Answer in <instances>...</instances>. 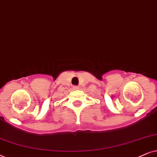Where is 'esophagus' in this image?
<instances>
[{
	"instance_id": "1",
	"label": "esophagus",
	"mask_w": 157,
	"mask_h": 157,
	"mask_svg": "<svg viewBox=\"0 0 157 157\" xmlns=\"http://www.w3.org/2000/svg\"><path fill=\"white\" fill-rule=\"evenodd\" d=\"M72 89L73 90H77V89H79V87L76 86V85H75V86L72 87Z\"/></svg>"
}]
</instances>
